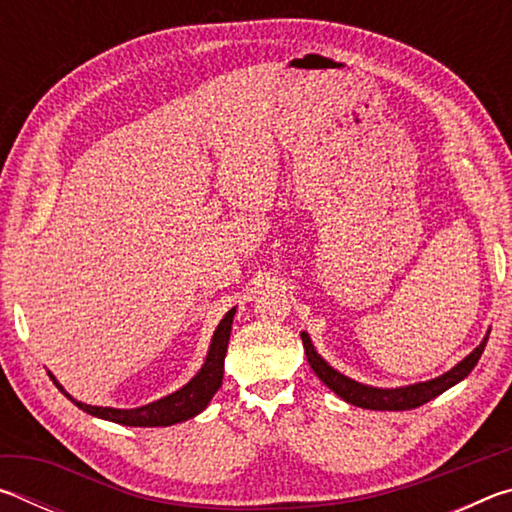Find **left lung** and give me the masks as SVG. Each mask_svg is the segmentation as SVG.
I'll return each mask as SVG.
<instances>
[{
    "instance_id": "1",
    "label": "left lung",
    "mask_w": 512,
    "mask_h": 512,
    "mask_svg": "<svg viewBox=\"0 0 512 512\" xmlns=\"http://www.w3.org/2000/svg\"><path fill=\"white\" fill-rule=\"evenodd\" d=\"M490 329L485 332L483 341L476 345V348L467 354L463 361H458L452 370L443 372V375L429 381H420V384H409V386H397V388H379V386H368L361 384V381H354L352 377L343 375L336 368L329 366V363L320 357L316 352L314 343H311L307 332H300L302 345H305V354L311 370L316 372V377L323 381L327 388L345 400L348 404L361 406V409H370V411H409V409H418V406L427 404L433 397H438L440 393H445L447 388L456 386L458 381H463L470 372L474 370L476 363H479L481 354L485 350V343H488Z\"/></svg>"
}]
</instances>
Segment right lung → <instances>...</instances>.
I'll use <instances>...</instances> for the list:
<instances>
[{"instance_id": "obj_1", "label": "right lung", "mask_w": 512, "mask_h": 512, "mask_svg": "<svg viewBox=\"0 0 512 512\" xmlns=\"http://www.w3.org/2000/svg\"><path fill=\"white\" fill-rule=\"evenodd\" d=\"M235 311L237 309L232 307L228 314L221 318V323L216 325L210 350H207V357L201 370H198L183 388H178V391L164 395L151 404L137 406V409H112V406L83 404L79 400H74V397L58 384V379L51 375L49 370L47 375L51 377V381H54L60 393L69 397V400L79 406L81 411L94 415V418L124 424V427H171V424L192 420L198 413L205 411V406L210 404L214 393L219 391L223 384V361H225V352H228Z\"/></svg>"}]
</instances>
